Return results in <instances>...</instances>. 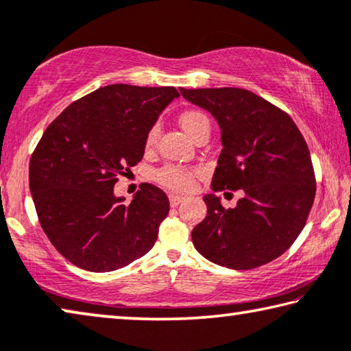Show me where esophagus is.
<instances>
[{"label": "esophagus", "mask_w": 351, "mask_h": 351, "mask_svg": "<svg viewBox=\"0 0 351 351\" xmlns=\"http://www.w3.org/2000/svg\"><path fill=\"white\" fill-rule=\"evenodd\" d=\"M169 199H170V204L175 208V206H178V204L182 202V199H184V197H180V195H175V193H170Z\"/></svg>", "instance_id": "34e87169"}]
</instances>
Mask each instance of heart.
<instances>
[{
  "label": "heart",
  "mask_w": 351,
  "mask_h": 351,
  "mask_svg": "<svg viewBox=\"0 0 351 351\" xmlns=\"http://www.w3.org/2000/svg\"><path fill=\"white\" fill-rule=\"evenodd\" d=\"M180 125L182 130H184L186 134L192 138L198 128H202L203 125H209V121L202 112H198V110H187V112L181 114ZM156 141H158V128H152L145 138L147 147H153ZM156 178H158L160 184L170 189V191L184 192L189 191V189H192L193 186V171L181 169V167H162V169L156 173Z\"/></svg>",
  "instance_id": "b5f03b06"
}]
</instances>
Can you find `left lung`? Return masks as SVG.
Here are the masks:
<instances>
[{"mask_svg": "<svg viewBox=\"0 0 351 351\" xmlns=\"http://www.w3.org/2000/svg\"><path fill=\"white\" fill-rule=\"evenodd\" d=\"M220 126L221 153L214 192L241 191L225 209L215 193L203 199L204 220L192 231L197 252L210 263L248 270L276 259L295 242L315 197L309 148L285 110L237 87L180 88Z\"/></svg>", "mask_w": 351, "mask_h": 351, "instance_id": "8db88e82", "label": "left lung"}]
</instances>
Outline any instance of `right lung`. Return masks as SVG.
Here are the masks:
<instances>
[{
	"instance_id": "1",
	"label": "right lung",
	"mask_w": 351,
	"mask_h": 351,
	"mask_svg": "<svg viewBox=\"0 0 351 351\" xmlns=\"http://www.w3.org/2000/svg\"><path fill=\"white\" fill-rule=\"evenodd\" d=\"M178 97L175 87L106 86L43 132L29 162L31 195L42 230L71 264L112 271L153 248L169 198L145 182L125 203L114 186L141 162L148 131Z\"/></svg>"
}]
</instances>
